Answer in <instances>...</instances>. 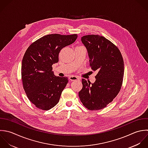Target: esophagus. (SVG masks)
Here are the masks:
<instances>
[{
  "label": "esophagus",
  "instance_id": "1",
  "mask_svg": "<svg viewBox=\"0 0 148 148\" xmlns=\"http://www.w3.org/2000/svg\"><path fill=\"white\" fill-rule=\"evenodd\" d=\"M69 80L71 81H75V80H78L79 78L75 76H70L69 78Z\"/></svg>",
  "mask_w": 148,
  "mask_h": 148
}]
</instances>
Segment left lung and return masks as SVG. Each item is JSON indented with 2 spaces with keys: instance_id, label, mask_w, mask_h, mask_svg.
Segmentation results:
<instances>
[{
  "instance_id": "left-lung-1",
  "label": "left lung",
  "mask_w": 148,
  "mask_h": 148,
  "mask_svg": "<svg viewBox=\"0 0 148 148\" xmlns=\"http://www.w3.org/2000/svg\"><path fill=\"white\" fill-rule=\"evenodd\" d=\"M92 69L98 71L93 84L82 79L79 92L83 105L90 110H99L112 102L119 93L124 75V62L119 49L99 35L81 37Z\"/></svg>"
}]
</instances>
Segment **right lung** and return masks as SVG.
<instances>
[{"mask_svg": "<svg viewBox=\"0 0 148 148\" xmlns=\"http://www.w3.org/2000/svg\"><path fill=\"white\" fill-rule=\"evenodd\" d=\"M77 37L76 34H48L32 43L25 52L21 66L23 86L37 108L49 110L58 103L68 78L56 76L52 66L58 62L60 50Z\"/></svg>", "mask_w": 148, "mask_h": 148, "instance_id": "obj_1", "label": "right lung"}]
</instances>
